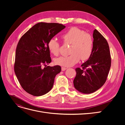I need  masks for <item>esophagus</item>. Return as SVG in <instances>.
Here are the masks:
<instances>
[{
	"mask_svg": "<svg viewBox=\"0 0 125 125\" xmlns=\"http://www.w3.org/2000/svg\"><path fill=\"white\" fill-rule=\"evenodd\" d=\"M67 69V68H65V67H62V71H65V70H66V69Z\"/></svg>",
	"mask_w": 125,
	"mask_h": 125,
	"instance_id": "esophagus-1",
	"label": "esophagus"
}]
</instances>
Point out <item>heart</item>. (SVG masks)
Here are the masks:
<instances>
[{"instance_id":"obj_1","label":"heart","mask_w":125,"mask_h":125,"mask_svg":"<svg viewBox=\"0 0 125 125\" xmlns=\"http://www.w3.org/2000/svg\"><path fill=\"white\" fill-rule=\"evenodd\" d=\"M64 42L71 44V55L60 56L55 59V63L62 67H71L77 63L81 59L83 61L89 59L93 49V40L89 34L77 27H72L62 35ZM49 51L54 55H57L60 49V43L55 38L48 41Z\"/></svg>"}]
</instances>
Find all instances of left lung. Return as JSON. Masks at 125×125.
<instances>
[{"instance_id":"obj_1","label":"left lung","mask_w":125,"mask_h":125,"mask_svg":"<svg viewBox=\"0 0 125 125\" xmlns=\"http://www.w3.org/2000/svg\"><path fill=\"white\" fill-rule=\"evenodd\" d=\"M93 49L91 57L75 69L73 84L75 89L84 94L93 93L104 85L111 66V57L107 42L95 29L93 31Z\"/></svg>"}]
</instances>
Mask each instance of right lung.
Returning a JSON list of instances; mask_svg holds the SVG:
<instances>
[{
    "label": "right lung",
    "instance_id": "right-lung-1",
    "mask_svg": "<svg viewBox=\"0 0 125 125\" xmlns=\"http://www.w3.org/2000/svg\"><path fill=\"white\" fill-rule=\"evenodd\" d=\"M57 23L40 22L22 36L18 43L14 69L22 88L35 96L44 95L52 89L61 67L46 66L51 62L48 41L65 29ZM42 65L45 67L43 69Z\"/></svg>",
    "mask_w": 125,
    "mask_h": 125
}]
</instances>
